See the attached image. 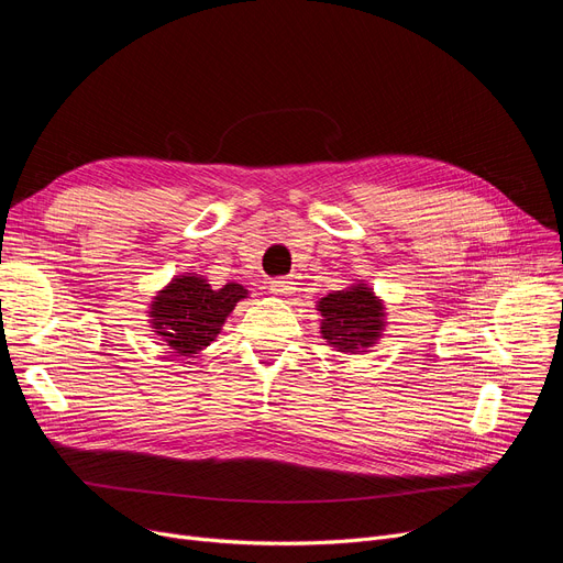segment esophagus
I'll return each instance as SVG.
<instances>
[{"label": "esophagus", "mask_w": 563, "mask_h": 563, "mask_svg": "<svg viewBox=\"0 0 563 563\" xmlns=\"http://www.w3.org/2000/svg\"><path fill=\"white\" fill-rule=\"evenodd\" d=\"M269 289L276 294V297H289V294H294V289H297V283L291 278H276L272 280Z\"/></svg>", "instance_id": "34e87169"}]
</instances>
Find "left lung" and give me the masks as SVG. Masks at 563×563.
<instances>
[{"label":"left lung","mask_w":563,"mask_h":563,"mask_svg":"<svg viewBox=\"0 0 563 563\" xmlns=\"http://www.w3.org/2000/svg\"><path fill=\"white\" fill-rule=\"evenodd\" d=\"M317 310L321 312V338L344 353L374 346L386 329V310L365 283L327 294Z\"/></svg>","instance_id":"left-lung-1"}]
</instances>
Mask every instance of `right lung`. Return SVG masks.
<instances>
[{
	"mask_svg": "<svg viewBox=\"0 0 563 563\" xmlns=\"http://www.w3.org/2000/svg\"><path fill=\"white\" fill-rule=\"evenodd\" d=\"M249 297V289L240 283H228L221 289H212L198 274L175 276L147 310L151 327L162 340L180 356L210 346L221 333L228 314L234 306Z\"/></svg>",
	"mask_w": 563,
	"mask_h": 563,
	"instance_id": "1",
	"label": "right lung"
}]
</instances>
